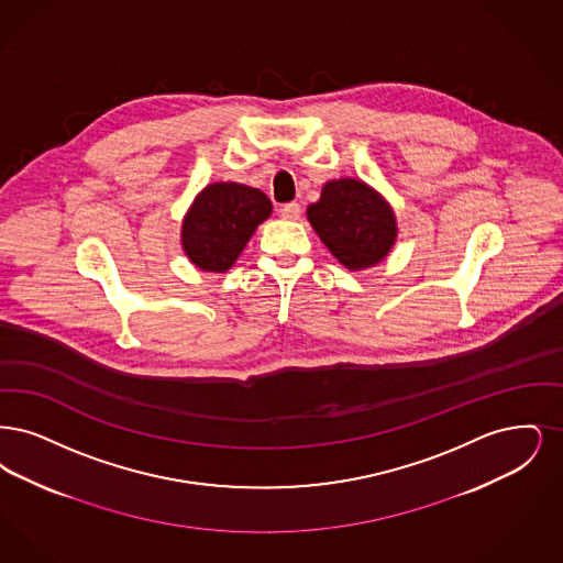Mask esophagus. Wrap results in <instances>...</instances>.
I'll return each mask as SVG.
<instances>
[{"label":"esophagus","instance_id":"1","mask_svg":"<svg viewBox=\"0 0 563 563\" xmlns=\"http://www.w3.org/2000/svg\"><path fill=\"white\" fill-rule=\"evenodd\" d=\"M300 203H296V201H290V203H284L282 208H279V214H282V219L286 220H296L300 219Z\"/></svg>","mask_w":563,"mask_h":563}]
</instances>
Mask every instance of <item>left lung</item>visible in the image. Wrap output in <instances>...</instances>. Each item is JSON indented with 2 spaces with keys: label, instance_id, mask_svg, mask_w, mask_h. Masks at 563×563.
<instances>
[{
  "label": "left lung",
  "instance_id": "left-lung-1",
  "mask_svg": "<svg viewBox=\"0 0 563 563\" xmlns=\"http://www.w3.org/2000/svg\"><path fill=\"white\" fill-rule=\"evenodd\" d=\"M307 219L332 256L351 271L378 265L397 238L391 206L355 178L325 183L319 201L307 208Z\"/></svg>",
  "mask_w": 563,
  "mask_h": 563
}]
</instances>
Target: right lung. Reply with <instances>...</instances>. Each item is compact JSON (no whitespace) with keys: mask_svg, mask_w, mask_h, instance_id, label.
<instances>
[{"mask_svg":"<svg viewBox=\"0 0 563 563\" xmlns=\"http://www.w3.org/2000/svg\"><path fill=\"white\" fill-rule=\"evenodd\" d=\"M271 210L269 197L258 189L240 183L208 185L183 220V250L197 269L224 273Z\"/></svg>","mask_w":563,"mask_h":563,"instance_id":"add662e5","label":"right lung"}]
</instances>
